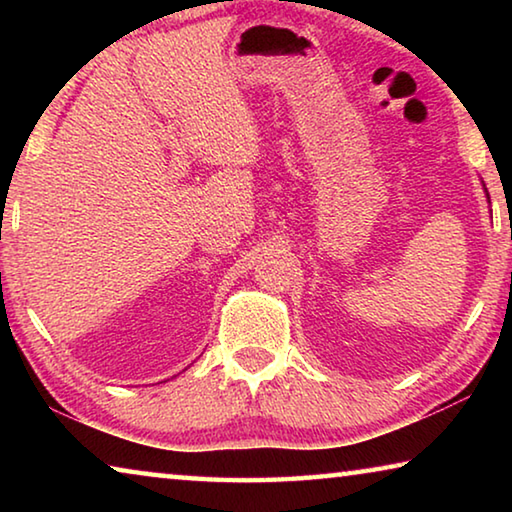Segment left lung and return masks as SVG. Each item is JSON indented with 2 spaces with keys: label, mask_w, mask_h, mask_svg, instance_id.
<instances>
[{
  "label": "left lung",
  "mask_w": 512,
  "mask_h": 512,
  "mask_svg": "<svg viewBox=\"0 0 512 512\" xmlns=\"http://www.w3.org/2000/svg\"><path fill=\"white\" fill-rule=\"evenodd\" d=\"M485 196H488V192H485ZM488 201H490V196H488Z\"/></svg>",
  "instance_id": "1"
}]
</instances>
